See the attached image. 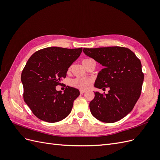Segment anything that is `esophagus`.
<instances>
[{"label":"esophagus","mask_w":160,"mask_h":160,"mask_svg":"<svg viewBox=\"0 0 160 160\" xmlns=\"http://www.w3.org/2000/svg\"><path fill=\"white\" fill-rule=\"evenodd\" d=\"M85 91H86L85 90H83V89H81V90H80V93H81V94H83V93H85Z\"/></svg>","instance_id":"1"}]
</instances>
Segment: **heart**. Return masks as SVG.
<instances>
[{"label":"heart","mask_w":160,"mask_h":160,"mask_svg":"<svg viewBox=\"0 0 160 160\" xmlns=\"http://www.w3.org/2000/svg\"><path fill=\"white\" fill-rule=\"evenodd\" d=\"M91 60V59H85L83 61H87ZM71 69L69 68V70ZM92 83V80L89 79H83V78H75L71 81L70 84L74 88L81 89H87L90 88Z\"/></svg>","instance_id":"1"}]
</instances>
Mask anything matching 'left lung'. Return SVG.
I'll list each match as a JSON object with an SVG mask.
<instances>
[{"label":"left lung","mask_w":160,"mask_h":160,"mask_svg":"<svg viewBox=\"0 0 160 160\" xmlns=\"http://www.w3.org/2000/svg\"><path fill=\"white\" fill-rule=\"evenodd\" d=\"M83 52L104 67L98 73L95 88H109L108 94L94 92L91 113L102 122H118L132 111L141 95L144 79L141 61L122 47L84 48Z\"/></svg>","instance_id":"1"}]
</instances>
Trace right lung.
I'll use <instances>...</instances> for the list:
<instances>
[{
	"mask_svg": "<svg viewBox=\"0 0 160 160\" xmlns=\"http://www.w3.org/2000/svg\"><path fill=\"white\" fill-rule=\"evenodd\" d=\"M82 48L51 47L34 53L22 70L21 81L25 102L37 118L55 123L71 113L79 91L67 86L64 93L56 86L65 78L69 67L77 59Z\"/></svg>",
	"mask_w": 160,
	"mask_h": 160,
	"instance_id": "obj_1",
	"label": "right lung"
}]
</instances>
